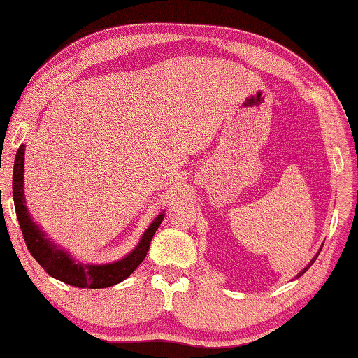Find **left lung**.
<instances>
[{
	"label": "left lung",
	"mask_w": 358,
	"mask_h": 358,
	"mask_svg": "<svg viewBox=\"0 0 358 358\" xmlns=\"http://www.w3.org/2000/svg\"><path fill=\"white\" fill-rule=\"evenodd\" d=\"M320 250H322V248H320ZM320 250H319V252H317V253H315V257H314V258H312V259H310V261H309V264H308V266H306V268H304V269H303V271H301V272H299V274H298V275H296V277H301V275H303V274H304V272H306V271H308V269H309V268H310V266H312V264H314V261H315V259H317V257H319V253H320Z\"/></svg>",
	"instance_id": "1"
}]
</instances>
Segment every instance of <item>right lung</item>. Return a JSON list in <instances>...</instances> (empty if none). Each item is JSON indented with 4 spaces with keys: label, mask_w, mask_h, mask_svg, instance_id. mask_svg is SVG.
I'll list each match as a JSON object with an SVG mask.
<instances>
[{
    "label": "right lung",
    "mask_w": 358,
    "mask_h": 358,
    "mask_svg": "<svg viewBox=\"0 0 358 358\" xmlns=\"http://www.w3.org/2000/svg\"><path fill=\"white\" fill-rule=\"evenodd\" d=\"M24 161H25V145H20L17 150L13 173V196L17 220H19L22 234L27 243L28 252L35 258L41 268L52 275L54 279L68 283L78 288H106L126 280L137 266L145 259L150 250V243L156 229L164 220V212L151 221V224L138 241L137 247L129 252L126 257L103 264H84L71 257L70 252L54 243L49 239L39 224L28 212L25 206V189H24Z\"/></svg>",
    "instance_id": "obj_1"
}]
</instances>
